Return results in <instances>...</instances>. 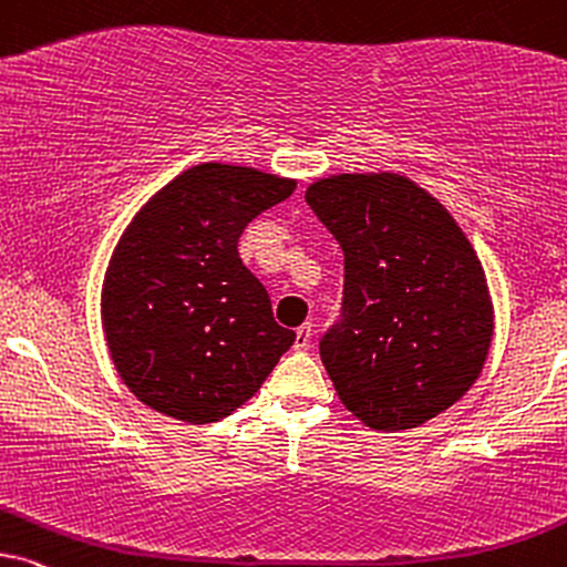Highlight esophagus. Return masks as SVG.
Returning <instances> with one entry per match:
<instances>
[{
	"label": "esophagus",
	"instance_id": "1",
	"mask_svg": "<svg viewBox=\"0 0 567 567\" xmlns=\"http://www.w3.org/2000/svg\"><path fill=\"white\" fill-rule=\"evenodd\" d=\"M310 343H312V322H305V326L297 328V338H293V349L305 351V349H310Z\"/></svg>",
	"mask_w": 567,
	"mask_h": 567
}]
</instances>
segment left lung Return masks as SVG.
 I'll list each match as a JSON object with an SVG mask.
<instances>
[{"mask_svg": "<svg viewBox=\"0 0 567 567\" xmlns=\"http://www.w3.org/2000/svg\"><path fill=\"white\" fill-rule=\"evenodd\" d=\"M305 200L343 249L341 320L320 341L338 399L372 430L422 427L487 362L495 312L472 241L401 174H336Z\"/></svg>", "mask_w": 567, "mask_h": 567, "instance_id": "obj_1", "label": "left lung"}]
</instances>
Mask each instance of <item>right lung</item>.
<instances>
[{
    "mask_svg": "<svg viewBox=\"0 0 567 567\" xmlns=\"http://www.w3.org/2000/svg\"><path fill=\"white\" fill-rule=\"evenodd\" d=\"M293 179L200 164L158 189L109 260L106 347L124 385L179 422L208 424L252 399L297 333L239 257L245 226L286 200Z\"/></svg>",
    "mask_w": 567,
    "mask_h": 567,
    "instance_id": "add662e5",
    "label": "right lung"
}]
</instances>
